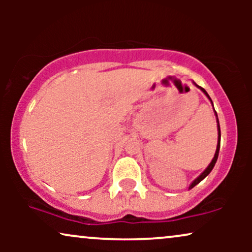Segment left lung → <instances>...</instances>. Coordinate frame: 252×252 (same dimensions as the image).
<instances>
[{"label":"left lung","instance_id":"1","mask_svg":"<svg viewBox=\"0 0 252 252\" xmlns=\"http://www.w3.org/2000/svg\"><path fill=\"white\" fill-rule=\"evenodd\" d=\"M193 84H194V85L196 86V88H198V89H200V90H201V91H202V92H204V94H206V97H207V98H209V99L211 100V103H212V99H211V98H210V96H209V94H207V92H206V91H205V89H202V88H200V86H199V85H196V84H195L194 82H193ZM212 105H213V103H212ZM213 109H215V108H213ZM215 115H216V117H217V129H218V143H217V149H216L215 156H213L212 161H211V162H210V164H209V166H207V168H206V169H205V170H204V172H202V173H201V174H200V175H199V176H198V178H196V179H195V180H193V182H192V184H190V185H189V189H193V187H194V186H196V185H198V184H199V182H200L201 180H204V179H205V178H206V176L210 174V173H211V170H212V169H213V167H215V164H216V162H217V158H218V155H219V149H220V126H219V120H218V115H217V112H216V111H215Z\"/></svg>","mask_w":252,"mask_h":252}]
</instances>
